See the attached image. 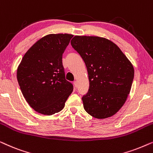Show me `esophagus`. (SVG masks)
<instances>
[{"mask_svg": "<svg viewBox=\"0 0 153 153\" xmlns=\"http://www.w3.org/2000/svg\"><path fill=\"white\" fill-rule=\"evenodd\" d=\"M74 85L75 88H76V86H77V82H76V81H74Z\"/></svg>", "mask_w": 153, "mask_h": 153, "instance_id": "1", "label": "esophagus"}]
</instances>
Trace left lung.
I'll return each mask as SVG.
<instances>
[{
    "label": "left lung",
    "mask_w": 153,
    "mask_h": 153,
    "mask_svg": "<svg viewBox=\"0 0 153 153\" xmlns=\"http://www.w3.org/2000/svg\"><path fill=\"white\" fill-rule=\"evenodd\" d=\"M71 45L83 58L89 79V89L83 96V108L94 118L116 114L130 92L134 70L116 44L96 36H74Z\"/></svg>",
    "instance_id": "obj_1"
}]
</instances>
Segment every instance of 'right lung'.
<instances>
[{"instance_id": "obj_1", "label": "right lung", "mask_w": 153, "mask_h": 153, "mask_svg": "<svg viewBox=\"0 0 153 153\" xmlns=\"http://www.w3.org/2000/svg\"><path fill=\"white\" fill-rule=\"evenodd\" d=\"M73 35L50 34L25 53L17 69V80L26 102L35 111L51 116L60 111L73 91L65 79L62 58Z\"/></svg>"}]
</instances>
